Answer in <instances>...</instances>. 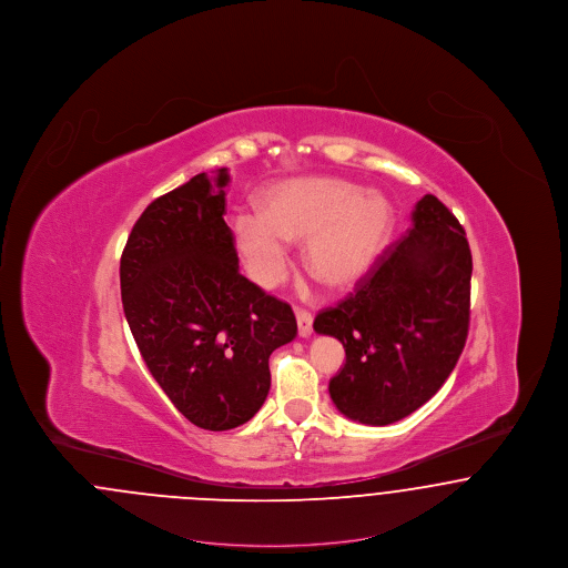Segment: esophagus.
Segmentation results:
<instances>
[{"mask_svg": "<svg viewBox=\"0 0 568 568\" xmlns=\"http://www.w3.org/2000/svg\"><path fill=\"white\" fill-rule=\"evenodd\" d=\"M297 332L300 336H311L313 334V315L304 308H297L296 311Z\"/></svg>", "mask_w": 568, "mask_h": 568, "instance_id": "esophagus-1", "label": "esophagus"}]
</instances>
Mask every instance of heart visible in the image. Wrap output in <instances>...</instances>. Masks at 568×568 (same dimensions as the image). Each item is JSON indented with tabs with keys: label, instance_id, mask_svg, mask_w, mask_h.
I'll list each match as a JSON object with an SVG mask.
<instances>
[{
	"label": "heart",
	"instance_id": "b5f03b06",
	"mask_svg": "<svg viewBox=\"0 0 568 568\" xmlns=\"http://www.w3.org/2000/svg\"><path fill=\"white\" fill-rule=\"evenodd\" d=\"M257 206L260 215L232 221V236L248 276L266 290L285 276V243H304L306 272L329 292H349L377 266L394 230L378 191L341 179H294L264 191Z\"/></svg>",
	"mask_w": 568,
	"mask_h": 568
}]
</instances>
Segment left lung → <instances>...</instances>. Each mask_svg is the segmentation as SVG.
<instances>
[{"instance_id": "left-lung-1", "label": "left lung", "mask_w": 568, "mask_h": 568, "mask_svg": "<svg viewBox=\"0 0 568 568\" xmlns=\"http://www.w3.org/2000/svg\"><path fill=\"white\" fill-rule=\"evenodd\" d=\"M400 241L315 332L343 343L347 362L329 398L353 422L387 426L426 405L452 375L470 322L473 257L466 232L433 193Z\"/></svg>"}]
</instances>
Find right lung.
Segmentation results:
<instances>
[{"instance_id":"obj_1","label":"right lung","mask_w":568,"mask_h":568,"mask_svg":"<svg viewBox=\"0 0 568 568\" xmlns=\"http://www.w3.org/2000/svg\"><path fill=\"white\" fill-rule=\"evenodd\" d=\"M227 168L153 200L121 255V297L140 355L193 426L246 424L271 389L268 357L296 338L287 302L239 272Z\"/></svg>"}]
</instances>
